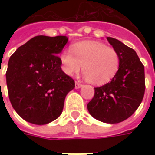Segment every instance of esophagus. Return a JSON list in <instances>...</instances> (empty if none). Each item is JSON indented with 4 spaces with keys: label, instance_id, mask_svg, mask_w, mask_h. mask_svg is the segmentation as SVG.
<instances>
[{
    "label": "esophagus",
    "instance_id": "obj_1",
    "mask_svg": "<svg viewBox=\"0 0 155 155\" xmlns=\"http://www.w3.org/2000/svg\"><path fill=\"white\" fill-rule=\"evenodd\" d=\"M81 87H82V84H81L80 83H78V82H76L75 83V88L76 89H79Z\"/></svg>",
    "mask_w": 155,
    "mask_h": 155
}]
</instances>
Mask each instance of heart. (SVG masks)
<instances>
[{"instance_id": "b5f03b06", "label": "heart", "mask_w": 155, "mask_h": 155, "mask_svg": "<svg viewBox=\"0 0 155 155\" xmlns=\"http://www.w3.org/2000/svg\"><path fill=\"white\" fill-rule=\"evenodd\" d=\"M60 60L67 76H73L82 66L85 79L96 85L111 80L120 66V56L116 49L92 40L73 44L71 51H63Z\"/></svg>"}]
</instances>
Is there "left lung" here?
<instances>
[{
    "label": "left lung",
    "instance_id": "1",
    "mask_svg": "<svg viewBox=\"0 0 155 155\" xmlns=\"http://www.w3.org/2000/svg\"><path fill=\"white\" fill-rule=\"evenodd\" d=\"M107 40L118 52L120 66L110 83L95 88L87 109L95 119L113 124L128 119L140 106L145 92V72L134 49L111 37Z\"/></svg>",
    "mask_w": 155,
    "mask_h": 155
}]
</instances>
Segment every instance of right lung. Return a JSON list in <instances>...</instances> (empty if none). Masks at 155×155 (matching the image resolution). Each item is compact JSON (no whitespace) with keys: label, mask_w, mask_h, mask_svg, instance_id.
I'll return each instance as SVG.
<instances>
[{"label":"right lung","mask_w":155,"mask_h":155,"mask_svg":"<svg viewBox=\"0 0 155 155\" xmlns=\"http://www.w3.org/2000/svg\"><path fill=\"white\" fill-rule=\"evenodd\" d=\"M66 36H35L10 57L6 72L9 100L25 121L44 125L61 115L74 80L61 69L58 56Z\"/></svg>","instance_id":"obj_1"}]
</instances>
